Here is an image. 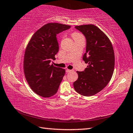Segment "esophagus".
<instances>
[{"label":"esophagus","instance_id":"34e87169","mask_svg":"<svg viewBox=\"0 0 133 133\" xmlns=\"http://www.w3.org/2000/svg\"><path fill=\"white\" fill-rule=\"evenodd\" d=\"M71 71H72V70H71L66 69V72H71Z\"/></svg>","mask_w":133,"mask_h":133}]
</instances>
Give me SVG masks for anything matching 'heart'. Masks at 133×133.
<instances>
[{
  "mask_svg": "<svg viewBox=\"0 0 133 133\" xmlns=\"http://www.w3.org/2000/svg\"><path fill=\"white\" fill-rule=\"evenodd\" d=\"M72 38H74V39H78V38H83V35L82 34L79 32H75L72 34Z\"/></svg>",
  "mask_w": 133,
  "mask_h": 133,
  "instance_id": "1",
  "label": "heart"
}]
</instances>
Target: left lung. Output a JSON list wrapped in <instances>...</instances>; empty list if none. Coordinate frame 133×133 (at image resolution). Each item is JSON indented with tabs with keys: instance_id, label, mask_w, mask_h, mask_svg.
Listing matches in <instances>:
<instances>
[{
	"instance_id": "obj_1",
	"label": "left lung",
	"mask_w": 133,
	"mask_h": 133,
	"mask_svg": "<svg viewBox=\"0 0 133 133\" xmlns=\"http://www.w3.org/2000/svg\"><path fill=\"white\" fill-rule=\"evenodd\" d=\"M75 27L86 38L83 59L88 66L84 71H77L78 78L73 85L79 94L90 97L103 90L111 80L115 64L114 50L109 38L95 25Z\"/></svg>"
}]
</instances>
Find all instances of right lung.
Wrapping results in <instances>:
<instances>
[{
  "label": "right lung",
  "instance_id": "right-lung-1",
  "mask_svg": "<svg viewBox=\"0 0 133 133\" xmlns=\"http://www.w3.org/2000/svg\"><path fill=\"white\" fill-rule=\"evenodd\" d=\"M58 23L44 25L34 34L25 50L23 70L31 89L36 94L49 98L55 95L65 70L50 64L59 51L57 34L70 28Z\"/></svg>",
  "mask_w": 133,
  "mask_h": 133
}]
</instances>
